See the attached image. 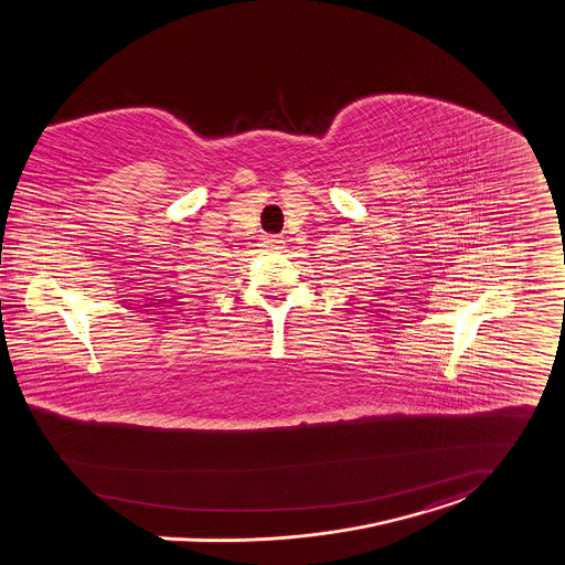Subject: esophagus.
I'll return each instance as SVG.
<instances>
[{
  "mask_svg": "<svg viewBox=\"0 0 565 565\" xmlns=\"http://www.w3.org/2000/svg\"><path fill=\"white\" fill-rule=\"evenodd\" d=\"M263 246L269 248V250H280V248H285V242L280 237H276V235H269V237H265Z\"/></svg>",
  "mask_w": 565,
  "mask_h": 565,
  "instance_id": "obj_1",
  "label": "esophagus"
}]
</instances>
